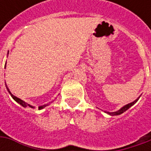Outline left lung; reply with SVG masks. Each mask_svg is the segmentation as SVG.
<instances>
[{
  "instance_id": "8db88e82",
  "label": "left lung",
  "mask_w": 151,
  "mask_h": 151,
  "mask_svg": "<svg viewBox=\"0 0 151 151\" xmlns=\"http://www.w3.org/2000/svg\"><path fill=\"white\" fill-rule=\"evenodd\" d=\"M139 100V98H137L135 101H132V102H130V103H129V104H127V105H125V106H124V107H122V108H120L119 110H118L117 112H113V113H108L109 115H112V116H115V115H119V114H122L123 113H124L125 111H127L129 108L130 107H132L134 103H136V101Z\"/></svg>"
}]
</instances>
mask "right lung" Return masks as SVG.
Instances as JSON below:
<instances>
[{"label": "right lung", "mask_w": 151, "mask_h": 151, "mask_svg": "<svg viewBox=\"0 0 151 151\" xmlns=\"http://www.w3.org/2000/svg\"><path fill=\"white\" fill-rule=\"evenodd\" d=\"M6 89H7V91H8L9 93L11 94V96H12V98H13V99H14L15 101H17V103H19L21 106H22V107H27V106H29V107H32V106H31V105L27 104V102H25V101H24L21 100L20 98H18V97L15 96L14 95H12V94L11 93V91H9L8 87H7V86H6ZM46 106H48V104H46V105H44V106H40V107H38V109H43V108L46 107Z\"/></svg>", "instance_id": "add662e5"}]
</instances>
